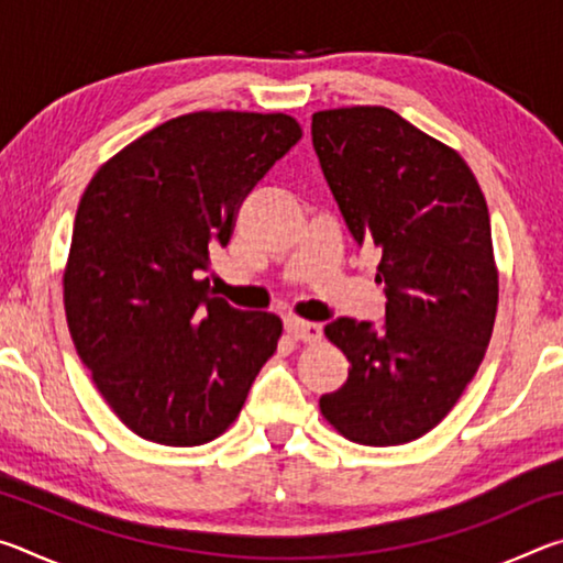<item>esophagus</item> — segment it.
Returning <instances> with one entry per match:
<instances>
[{
    "label": "esophagus",
    "mask_w": 563,
    "mask_h": 563,
    "mask_svg": "<svg viewBox=\"0 0 563 563\" xmlns=\"http://www.w3.org/2000/svg\"><path fill=\"white\" fill-rule=\"evenodd\" d=\"M285 330L288 335L300 340V342H320L322 340V328L318 322H305V320H285Z\"/></svg>",
    "instance_id": "obj_1"
}]
</instances>
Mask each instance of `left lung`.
Wrapping results in <instances>:
<instances>
[{
	"label": "left lung",
	"mask_w": 563,
	"mask_h": 563,
	"mask_svg": "<svg viewBox=\"0 0 563 563\" xmlns=\"http://www.w3.org/2000/svg\"><path fill=\"white\" fill-rule=\"evenodd\" d=\"M312 146L357 245L383 253L385 322L338 318L350 360L320 412L367 446L412 442L442 422L487 352L497 318L487 201L470 166L385 107L312 113Z\"/></svg>",
	"instance_id": "1"
}]
</instances>
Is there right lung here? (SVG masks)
I'll return each mask as SVG.
<instances>
[{
  "mask_svg": "<svg viewBox=\"0 0 563 563\" xmlns=\"http://www.w3.org/2000/svg\"><path fill=\"white\" fill-rule=\"evenodd\" d=\"M300 136L285 113H186L129 144L84 190L66 322L133 434L166 446L216 440L278 347L280 318L233 308L201 275L231 241L243 198Z\"/></svg>",
  "mask_w": 563,
  "mask_h": 563,
  "instance_id": "obj_1",
  "label": "right lung"
}]
</instances>
